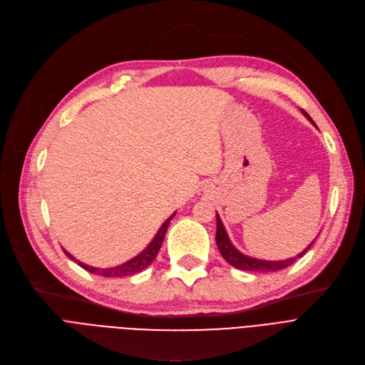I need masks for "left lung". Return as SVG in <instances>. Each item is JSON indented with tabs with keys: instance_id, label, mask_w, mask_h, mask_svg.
I'll use <instances>...</instances> for the list:
<instances>
[{
	"instance_id": "8db88e82",
	"label": "left lung",
	"mask_w": 365,
	"mask_h": 365,
	"mask_svg": "<svg viewBox=\"0 0 365 365\" xmlns=\"http://www.w3.org/2000/svg\"><path fill=\"white\" fill-rule=\"evenodd\" d=\"M302 113L309 119V122L314 123V120L311 119V116L305 110H302ZM215 239H217V246H218V249L222 255V258L230 265H232L234 268L243 269V271H261V272H272V271H280L283 268H287L296 259L302 258V256L308 252V249L314 243L312 242L305 250H302L297 256H294V258H289V259H284V261H262V259L250 258V256H246L242 252H239L237 249L234 247V245L230 242V237H228V234L224 228V224H222L221 218L218 217V213H217V237Z\"/></svg>"
}]
</instances>
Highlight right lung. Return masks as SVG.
Listing matches in <instances>:
<instances>
[{
    "instance_id": "add662e5",
    "label": "right lung",
    "mask_w": 365,
    "mask_h": 365,
    "mask_svg": "<svg viewBox=\"0 0 365 365\" xmlns=\"http://www.w3.org/2000/svg\"><path fill=\"white\" fill-rule=\"evenodd\" d=\"M175 213L177 212H174L173 215H170L163 224H162V227L159 228V231H158V234L155 235V239L150 242V245L140 253V255H137L135 258H133V259H130V261H126L125 264H122V265H118V267H113V268H94V267H90V265H87V264H82V262H79L78 259H75L73 256L69 253V252H66L63 249V252L66 253L71 259H73L79 267H82L83 269H87L88 272H93V274H98V275H103V277H128V275H133V274H137V272H141L143 269H145L150 264H152L153 261H155V258L158 256V253H159V250H160V246H162V242H163V239H165V234H166V230H168V227H169V222H170V220H173L174 217H175Z\"/></svg>"
}]
</instances>
